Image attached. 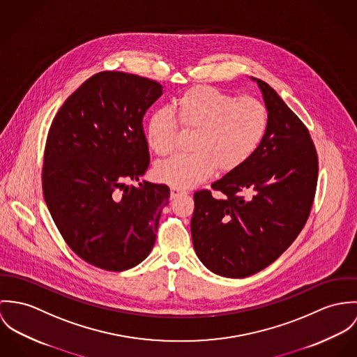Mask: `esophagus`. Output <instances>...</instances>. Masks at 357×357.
<instances>
[{"label": "esophagus", "instance_id": "34e87169", "mask_svg": "<svg viewBox=\"0 0 357 357\" xmlns=\"http://www.w3.org/2000/svg\"><path fill=\"white\" fill-rule=\"evenodd\" d=\"M182 195H185V192H183V190L176 189V188H171V199L179 197V196H182Z\"/></svg>", "mask_w": 357, "mask_h": 357}]
</instances>
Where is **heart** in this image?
I'll return each mask as SVG.
<instances>
[{
  "mask_svg": "<svg viewBox=\"0 0 357 357\" xmlns=\"http://www.w3.org/2000/svg\"><path fill=\"white\" fill-rule=\"evenodd\" d=\"M181 128L195 131L193 155L160 161L156 179L176 189H190L215 169L229 174L242 167L259 149L268 128V111L253 97L236 98L211 86L186 90L174 105ZM174 115L156 109L146 123V142L158 156L175 149L179 128Z\"/></svg>",
  "mask_w": 357,
  "mask_h": 357,
  "instance_id": "1",
  "label": "heart"
}]
</instances>
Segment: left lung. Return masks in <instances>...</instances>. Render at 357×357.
Here are the masks:
<instances>
[{"instance_id":"1","label":"left lung","mask_w":357,"mask_h":357,"mask_svg":"<svg viewBox=\"0 0 357 357\" xmlns=\"http://www.w3.org/2000/svg\"><path fill=\"white\" fill-rule=\"evenodd\" d=\"M268 128L255 155L195 193L190 222L199 261L226 278L264 270L303 230L315 197L317 156L307 127L263 80Z\"/></svg>"}]
</instances>
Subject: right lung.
I'll return each mask as SVG.
<instances>
[{"label":"right lung","mask_w":357,"mask_h":357,"mask_svg":"<svg viewBox=\"0 0 357 357\" xmlns=\"http://www.w3.org/2000/svg\"><path fill=\"white\" fill-rule=\"evenodd\" d=\"M162 94L155 80L104 71L77 89L52 121L43 158L47 209L89 264L124 271L151 253L169 188L139 181L149 167L142 119Z\"/></svg>","instance_id":"add662e5"}]
</instances>
